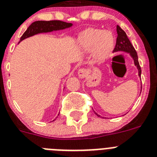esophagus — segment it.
<instances>
[{
	"label": "esophagus",
	"instance_id": "34e87169",
	"mask_svg": "<svg viewBox=\"0 0 157 157\" xmlns=\"http://www.w3.org/2000/svg\"><path fill=\"white\" fill-rule=\"evenodd\" d=\"M86 69L82 68L78 70V78H83L86 77Z\"/></svg>",
	"mask_w": 157,
	"mask_h": 157
}]
</instances>
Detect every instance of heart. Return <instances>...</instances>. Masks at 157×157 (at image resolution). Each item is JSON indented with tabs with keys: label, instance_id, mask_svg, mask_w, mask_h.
<instances>
[{
	"label": "heart",
	"instance_id": "heart-1",
	"mask_svg": "<svg viewBox=\"0 0 157 157\" xmlns=\"http://www.w3.org/2000/svg\"><path fill=\"white\" fill-rule=\"evenodd\" d=\"M78 45L83 53L93 50L94 61L101 63L108 59L113 51L114 39L110 32L90 29L80 34Z\"/></svg>",
	"mask_w": 157,
	"mask_h": 157
}]
</instances>
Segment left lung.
Instances as JSON below:
<instances>
[{"mask_svg":"<svg viewBox=\"0 0 157 157\" xmlns=\"http://www.w3.org/2000/svg\"><path fill=\"white\" fill-rule=\"evenodd\" d=\"M117 41H116V45H115L114 50H113V52H126L128 53L131 55V57L133 58L134 60L135 65L137 67L138 71H139V76L141 77V67L139 65V60H138V55L137 53H136V50H135L134 47L132 46V44H131L130 40L128 38L127 35H126L125 32L121 28L119 25H117ZM98 117H100V115L97 114V113L95 112Z\"/></svg>","mask_w":157,"mask_h":157,"instance_id":"left-lung-1","label":"left lung"}]
</instances>
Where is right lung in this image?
Wrapping results in <instances>:
<instances>
[{
	"instance_id": "right-lung-1",
	"label": "right lung",
	"mask_w": 157,
	"mask_h": 157,
	"mask_svg": "<svg viewBox=\"0 0 157 157\" xmlns=\"http://www.w3.org/2000/svg\"><path fill=\"white\" fill-rule=\"evenodd\" d=\"M71 23H67L62 21H34L29 26L26 31L21 36L20 41H22L25 39L35 36L40 33H51L54 31H60V30L66 29L72 26ZM58 113V115H59ZM56 117V118H57ZM55 120V119H54ZM54 120L53 121H54Z\"/></svg>"
}]
</instances>
